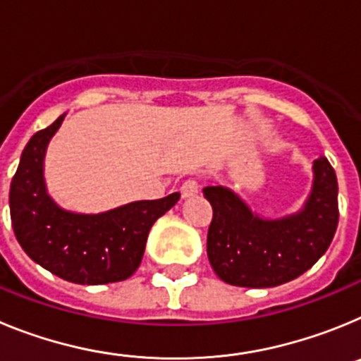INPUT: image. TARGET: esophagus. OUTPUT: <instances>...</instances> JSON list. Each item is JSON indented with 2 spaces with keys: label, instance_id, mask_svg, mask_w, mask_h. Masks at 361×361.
<instances>
[{
  "label": "esophagus",
  "instance_id": "34e87169",
  "mask_svg": "<svg viewBox=\"0 0 361 361\" xmlns=\"http://www.w3.org/2000/svg\"><path fill=\"white\" fill-rule=\"evenodd\" d=\"M197 193H199V180L197 178H188V180H184L183 186H180V195H183V199L195 197Z\"/></svg>",
  "mask_w": 361,
  "mask_h": 361
}]
</instances>
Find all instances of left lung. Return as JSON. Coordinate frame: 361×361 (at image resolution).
I'll return each instance as SVG.
<instances>
[{
	"mask_svg": "<svg viewBox=\"0 0 361 361\" xmlns=\"http://www.w3.org/2000/svg\"><path fill=\"white\" fill-rule=\"evenodd\" d=\"M312 170L304 209L276 220L260 219L228 188H204L213 208L208 258L220 280L238 288H275L318 262L338 228V180L325 157Z\"/></svg>",
	"mask_w": 361,
	"mask_h": 361,
	"instance_id": "1",
	"label": "left lung"
}]
</instances>
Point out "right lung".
<instances>
[{"instance_id":"obj_1","label":"right lung","mask_w":361,"mask_h":361,"mask_svg":"<svg viewBox=\"0 0 361 361\" xmlns=\"http://www.w3.org/2000/svg\"><path fill=\"white\" fill-rule=\"evenodd\" d=\"M63 119L65 114L34 133L21 153L8 193L16 238L34 262L68 282L97 286L130 279L141 264L153 222L173 208L180 193L97 215L59 208L47 193L43 161Z\"/></svg>"}]
</instances>
